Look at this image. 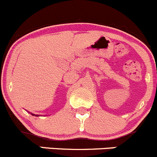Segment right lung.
<instances>
[{"label": "right lung", "mask_w": 157, "mask_h": 157, "mask_svg": "<svg viewBox=\"0 0 157 157\" xmlns=\"http://www.w3.org/2000/svg\"><path fill=\"white\" fill-rule=\"evenodd\" d=\"M32 115H35L34 114H32ZM36 116H39V115H36Z\"/></svg>", "instance_id": "right-lung-1"}]
</instances>
